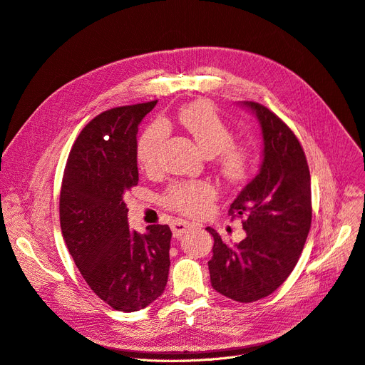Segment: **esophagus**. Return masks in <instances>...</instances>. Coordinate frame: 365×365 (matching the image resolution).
Listing matches in <instances>:
<instances>
[{
    "instance_id": "34e87169",
    "label": "esophagus",
    "mask_w": 365,
    "mask_h": 365,
    "mask_svg": "<svg viewBox=\"0 0 365 365\" xmlns=\"http://www.w3.org/2000/svg\"><path fill=\"white\" fill-rule=\"evenodd\" d=\"M195 225H192L191 222H188V221H184V220H178V221H175L174 224H173V232H174V237H177V239H180L181 235L185 232V231H188L190 228H192Z\"/></svg>"
}]
</instances>
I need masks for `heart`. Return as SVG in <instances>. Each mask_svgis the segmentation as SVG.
I'll use <instances>...</instances> for the list:
<instances>
[{
	"mask_svg": "<svg viewBox=\"0 0 365 365\" xmlns=\"http://www.w3.org/2000/svg\"><path fill=\"white\" fill-rule=\"evenodd\" d=\"M177 119L199 145L206 158H215L221 177L228 184H240L253 166L252 148L243 143H234L231 126L221 118L215 106L209 101H195L184 106ZM169 135V128L162 119L150 123L137 143L140 166L152 173L159 165L162 147ZM215 187L207 181H180L170 185L163 202L168 207L185 215H200L215 199Z\"/></svg>",
	"mask_w": 365,
	"mask_h": 365,
	"instance_id": "obj_1",
	"label": "heart"
}]
</instances>
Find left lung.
Returning a JSON list of instances; mask_svg holds the SVG:
<instances>
[{"label":"left lung","mask_w":365,"mask_h":365,"mask_svg":"<svg viewBox=\"0 0 365 365\" xmlns=\"http://www.w3.org/2000/svg\"><path fill=\"white\" fill-rule=\"evenodd\" d=\"M259 120V173L230 206L242 217L245 239L227 245L210 227L212 287L237 302H255L280 287L297 264L311 228V175L304 148L290 128L253 101L240 103Z\"/></svg>","instance_id":"obj_1"}]
</instances>
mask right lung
<instances>
[{"label": "right lung", "mask_w": 365, "mask_h": 365, "mask_svg": "<svg viewBox=\"0 0 365 365\" xmlns=\"http://www.w3.org/2000/svg\"><path fill=\"white\" fill-rule=\"evenodd\" d=\"M156 103L115 107L94 118L71 150L60 191L61 234L78 269L100 299L123 312L153 304L170 265V228L130 230L125 203L138 184V126Z\"/></svg>", "instance_id": "obj_1"}]
</instances>
